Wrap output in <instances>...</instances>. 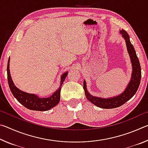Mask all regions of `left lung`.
<instances>
[{
  "mask_svg": "<svg viewBox=\"0 0 148 148\" xmlns=\"http://www.w3.org/2000/svg\"><path fill=\"white\" fill-rule=\"evenodd\" d=\"M120 33L122 34V36L123 37L125 42H126L127 49L129 55L130 59H131L132 68L131 80H130V82L125 91L121 94L117 95L116 97H111V98L104 99L101 98V97H95L87 91L86 82L85 80L84 81V89L86 98L92 104L99 108H101L111 109L122 106L123 104H124L125 102L128 101L134 96L138 89L140 84L141 67H140V62L136 56V51H135L134 47L130 41L128 33L123 29L120 31Z\"/></svg>",
  "mask_w": 148,
  "mask_h": 148,
  "instance_id": "obj_1",
  "label": "left lung"
}]
</instances>
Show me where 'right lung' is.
<instances>
[{"instance_id":"right-lung-1","label":"right lung","mask_w":148,"mask_h":148,"mask_svg":"<svg viewBox=\"0 0 148 148\" xmlns=\"http://www.w3.org/2000/svg\"><path fill=\"white\" fill-rule=\"evenodd\" d=\"M10 59L7 65V76L9 87L12 93L19 103H21L27 108L36 111H46L56 106L60 101V93H61V86L63 84L65 78L68 75V72H66L62 75L61 77V84L60 87L55 91L51 97L47 98H40L36 95L27 93L19 90L15 86L11 77L10 72Z\"/></svg>"}]
</instances>
